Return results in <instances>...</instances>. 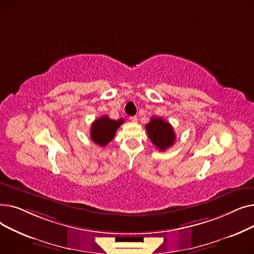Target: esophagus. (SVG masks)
<instances>
[{
    "label": "esophagus",
    "mask_w": 254,
    "mask_h": 254,
    "mask_svg": "<svg viewBox=\"0 0 254 254\" xmlns=\"http://www.w3.org/2000/svg\"><path fill=\"white\" fill-rule=\"evenodd\" d=\"M129 119L131 120V122H132V123H137V120H138L137 116H130V117H129Z\"/></svg>",
    "instance_id": "esophagus-1"
}]
</instances>
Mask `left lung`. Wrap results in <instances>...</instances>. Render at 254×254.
<instances>
[{
  "label": "left lung",
  "mask_w": 254,
  "mask_h": 254,
  "mask_svg": "<svg viewBox=\"0 0 254 254\" xmlns=\"http://www.w3.org/2000/svg\"><path fill=\"white\" fill-rule=\"evenodd\" d=\"M145 128L150 141L159 150H167L175 142L176 135L173 127L162 117H152Z\"/></svg>",
  "instance_id": "obj_1"
}]
</instances>
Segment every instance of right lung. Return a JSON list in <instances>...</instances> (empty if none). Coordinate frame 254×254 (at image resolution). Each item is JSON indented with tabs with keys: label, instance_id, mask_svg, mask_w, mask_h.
<instances>
[{
	"label": "right lung",
	"instance_id": "right-lung-1",
	"mask_svg": "<svg viewBox=\"0 0 254 254\" xmlns=\"http://www.w3.org/2000/svg\"><path fill=\"white\" fill-rule=\"evenodd\" d=\"M124 119H110L109 116L104 115L96 119L90 127V138L93 143L104 147L115 136L117 128L124 124Z\"/></svg>",
	"mask_w": 254,
	"mask_h": 254
}]
</instances>
